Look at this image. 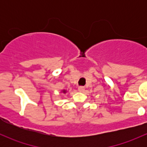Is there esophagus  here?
I'll use <instances>...</instances> for the list:
<instances>
[{"mask_svg":"<svg viewBox=\"0 0 147 147\" xmlns=\"http://www.w3.org/2000/svg\"><path fill=\"white\" fill-rule=\"evenodd\" d=\"M78 91H79L80 92H82L84 91V87L80 86V87H78Z\"/></svg>","mask_w":147,"mask_h":147,"instance_id":"esophagus-1","label":"esophagus"}]
</instances>
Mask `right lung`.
Masks as SVG:
<instances>
[{
  "label": "right lung",
  "mask_w": 147,
  "mask_h": 147,
  "mask_svg": "<svg viewBox=\"0 0 147 147\" xmlns=\"http://www.w3.org/2000/svg\"><path fill=\"white\" fill-rule=\"evenodd\" d=\"M61 92L64 93V94H65V93H66V92H67V91H66V90H62Z\"/></svg>",
  "instance_id": "1"
}]
</instances>
